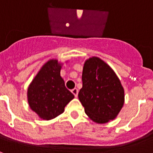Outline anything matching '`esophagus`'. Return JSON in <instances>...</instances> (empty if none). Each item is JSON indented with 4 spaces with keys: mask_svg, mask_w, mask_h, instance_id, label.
<instances>
[{
    "mask_svg": "<svg viewBox=\"0 0 153 153\" xmlns=\"http://www.w3.org/2000/svg\"><path fill=\"white\" fill-rule=\"evenodd\" d=\"M71 92H72V93L74 95V97H77V96H78V90H77V89H76V88L73 89V90H71Z\"/></svg>",
    "mask_w": 153,
    "mask_h": 153,
    "instance_id": "obj_1",
    "label": "esophagus"
}]
</instances>
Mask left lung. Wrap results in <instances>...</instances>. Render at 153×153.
<instances>
[{"label": "left lung", "mask_w": 153, "mask_h": 153, "mask_svg": "<svg viewBox=\"0 0 153 153\" xmlns=\"http://www.w3.org/2000/svg\"><path fill=\"white\" fill-rule=\"evenodd\" d=\"M83 87L78 97L89 118L98 124L116 119L123 106V86L112 67L100 58L85 60L82 74Z\"/></svg>", "instance_id": "left-lung-1"}]
</instances>
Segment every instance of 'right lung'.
<instances>
[{
    "instance_id": "right-lung-1",
    "label": "right lung",
    "mask_w": 153,
    "mask_h": 153,
    "mask_svg": "<svg viewBox=\"0 0 153 153\" xmlns=\"http://www.w3.org/2000/svg\"><path fill=\"white\" fill-rule=\"evenodd\" d=\"M63 64L57 59L47 60L28 86L29 106L41 120H51L60 116L74 98V94L66 88L60 76Z\"/></svg>"
}]
</instances>
